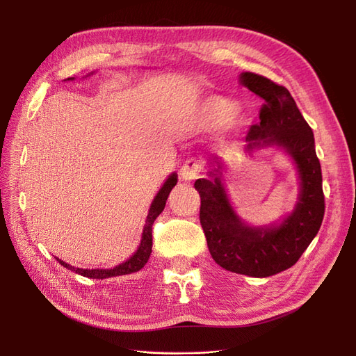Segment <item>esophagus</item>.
I'll list each match as a JSON object with an SVG mask.
<instances>
[{"instance_id":"34e87169","label":"esophagus","mask_w":356,"mask_h":356,"mask_svg":"<svg viewBox=\"0 0 356 356\" xmlns=\"http://www.w3.org/2000/svg\"><path fill=\"white\" fill-rule=\"evenodd\" d=\"M199 174H200V161L195 157L187 159L184 161V165H182L181 169H179L181 178L186 179V181L196 179L199 177Z\"/></svg>"}]
</instances>
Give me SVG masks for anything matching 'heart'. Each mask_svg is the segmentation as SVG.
Listing matches in <instances>:
<instances>
[{
	"label": "heart",
	"mask_w": 356,
	"mask_h": 356,
	"mask_svg": "<svg viewBox=\"0 0 356 356\" xmlns=\"http://www.w3.org/2000/svg\"><path fill=\"white\" fill-rule=\"evenodd\" d=\"M236 117L238 111H234V102L222 96H208L200 105L199 120L204 126H221L225 122H233Z\"/></svg>",
	"instance_id": "b5f03b06"
}]
</instances>
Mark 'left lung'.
Returning <instances> with one entry per match:
<instances>
[{"instance_id":"8db88e82","label":"left lung","mask_w":356,"mask_h":356,"mask_svg":"<svg viewBox=\"0 0 356 356\" xmlns=\"http://www.w3.org/2000/svg\"><path fill=\"white\" fill-rule=\"evenodd\" d=\"M241 83L264 101L260 123L251 126L245 149L282 147L298 170V202L281 224L250 227L232 208L218 169L209 172L212 179L200 178L195 187L200 195V224L215 263L234 273L267 277L294 266L318 234L325 212L322 172L314 132L288 89L254 72H242Z\"/></svg>"}]
</instances>
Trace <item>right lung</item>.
Returning <instances> with one entry per match:
<instances>
[{"instance_id": "add662e5", "label": "right lung", "mask_w": 356, "mask_h": 356, "mask_svg": "<svg viewBox=\"0 0 356 356\" xmlns=\"http://www.w3.org/2000/svg\"><path fill=\"white\" fill-rule=\"evenodd\" d=\"M67 80H74V79L71 77V79H67ZM177 181H178V175L174 172V174L169 175V178L166 179L163 187L159 190L157 196L154 197L152 207H149L148 215H147L141 243H139L136 252L131 258H129V260H126L124 263L118 264V266H115L113 268H92V270H90V268L74 267L71 264H67L65 261L59 260V258H56V260L63 267H67L68 270H72V272L79 273L81 276L92 277V279H106V277L122 276V275H129V273H134V272L141 270V268L145 266V263L148 261L149 255H152V248H153V234L152 233H153L154 220L161 213V211L165 209V204H166L169 193H170L172 188L177 186Z\"/></svg>"}]
</instances>
